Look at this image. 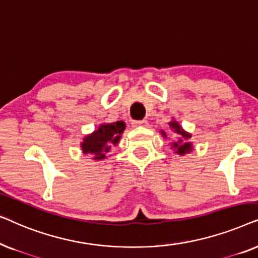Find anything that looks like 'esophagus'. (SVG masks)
Here are the masks:
<instances>
[{
	"mask_svg": "<svg viewBox=\"0 0 258 258\" xmlns=\"http://www.w3.org/2000/svg\"><path fill=\"white\" fill-rule=\"evenodd\" d=\"M133 126H148L149 125V123L146 119H143V121H133Z\"/></svg>",
	"mask_w": 258,
	"mask_h": 258,
	"instance_id": "1",
	"label": "esophagus"
}]
</instances>
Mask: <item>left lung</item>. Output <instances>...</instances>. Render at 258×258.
Segmentation results:
<instances>
[{
  "mask_svg": "<svg viewBox=\"0 0 258 258\" xmlns=\"http://www.w3.org/2000/svg\"><path fill=\"white\" fill-rule=\"evenodd\" d=\"M168 124L169 128H170L172 132V135L176 136L175 141H172L170 143L171 149H174L175 154H178L183 156V155L189 154L190 151H192V142L190 141V139H191V134L185 132L175 118H171V121L169 122ZM161 135L163 139H167V133H165L164 130H161Z\"/></svg>",
  "mask_w": 258,
  "mask_h": 258,
  "instance_id": "obj_1",
  "label": "left lung"
}]
</instances>
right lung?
I'll use <instances>...</instances> for the list:
<instances>
[{
	"mask_svg": "<svg viewBox=\"0 0 258 258\" xmlns=\"http://www.w3.org/2000/svg\"><path fill=\"white\" fill-rule=\"evenodd\" d=\"M124 129L125 123L123 121L102 123L96 130L83 137L80 144L81 149L95 161L105 160L110 148L119 143Z\"/></svg>",
	"mask_w": 258,
	"mask_h": 258,
	"instance_id": "right-lung-1",
	"label": "right lung"
}]
</instances>
